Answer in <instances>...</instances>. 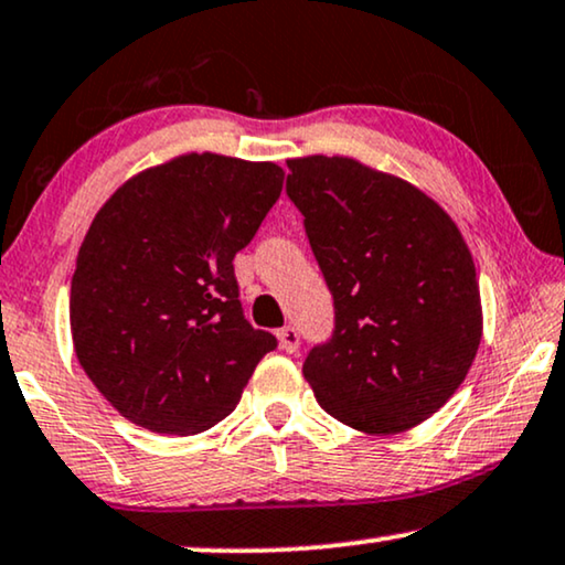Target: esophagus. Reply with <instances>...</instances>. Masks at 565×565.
Segmentation results:
<instances>
[{
	"label": "esophagus",
	"instance_id": "34e87169",
	"mask_svg": "<svg viewBox=\"0 0 565 565\" xmlns=\"http://www.w3.org/2000/svg\"><path fill=\"white\" fill-rule=\"evenodd\" d=\"M278 349L287 353H297L299 351V333L297 328H281L278 330Z\"/></svg>",
	"mask_w": 565,
	"mask_h": 565
}]
</instances>
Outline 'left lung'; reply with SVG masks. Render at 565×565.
Segmentation results:
<instances>
[{
	"label": "left lung",
	"mask_w": 565,
	"mask_h": 565,
	"mask_svg": "<svg viewBox=\"0 0 565 565\" xmlns=\"http://www.w3.org/2000/svg\"><path fill=\"white\" fill-rule=\"evenodd\" d=\"M335 305V330L302 372L320 408L390 436L434 416L468 377L483 338L476 263L445 209L353 157L287 160Z\"/></svg>",
	"instance_id": "obj_1"
}]
</instances>
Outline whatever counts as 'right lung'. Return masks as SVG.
Wrapping results in <instances>:
<instances>
[{"instance_id": "add662e5", "label": "right lung", "mask_w": 565, "mask_h": 565, "mask_svg": "<svg viewBox=\"0 0 565 565\" xmlns=\"http://www.w3.org/2000/svg\"><path fill=\"white\" fill-rule=\"evenodd\" d=\"M276 162L188 152L126 180L95 214L72 276L79 366L131 424H220L276 338L239 305L235 258L281 195Z\"/></svg>"}]
</instances>
